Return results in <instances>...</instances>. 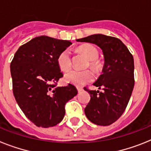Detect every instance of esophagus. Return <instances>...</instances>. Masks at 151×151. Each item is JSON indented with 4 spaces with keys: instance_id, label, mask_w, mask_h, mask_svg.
Listing matches in <instances>:
<instances>
[{
    "instance_id": "1",
    "label": "esophagus",
    "mask_w": 151,
    "mask_h": 151,
    "mask_svg": "<svg viewBox=\"0 0 151 151\" xmlns=\"http://www.w3.org/2000/svg\"><path fill=\"white\" fill-rule=\"evenodd\" d=\"M77 89H78V92H81L83 90V88H81V87H77Z\"/></svg>"
}]
</instances>
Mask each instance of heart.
<instances>
[{
	"label": "heart",
	"instance_id": "b5f03b06",
	"mask_svg": "<svg viewBox=\"0 0 151 151\" xmlns=\"http://www.w3.org/2000/svg\"><path fill=\"white\" fill-rule=\"evenodd\" d=\"M80 51L88 57V59L92 61V65L96 66V60L99 58V51L95 46L92 45H85L80 47ZM57 63L59 69L63 71L69 70L72 65L70 52L69 49H65L59 53L57 58ZM94 75L90 70H72L65 74V80L73 85L81 86L86 83L92 81Z\"/></svg>",
	"mask_w": 151,
	"mask_h": 151
}]
</instances>
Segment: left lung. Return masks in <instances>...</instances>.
I'll return each mask as SVG.
<instances>
[{
  "instance_id": "obj_1",
  "label": "left lung",
  "mask_w": 151,
  "mask_h": 151,
  "mask_svg": "<svg viewBox=\"0 0 151 151\" xmlns=\"http://www.w3.org/2000/svg\"><path fill=\"white\" fill-rule=\"evenodd\" d=\"M77 41L95 44L103 51V73L93 84L103 92L85 88L91 96L85 113L92 123L110 125L122 116L132 96L135 84L133 56L123 42L114 37L93 34Z\"/></svg>"
}]
</instances>
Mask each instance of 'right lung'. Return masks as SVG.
<instances>
[{"mask_svg": "<svg viewBox=\"0 0 151 151\" xmlns=\"http://www.w3.org/2000/svg\"><path fill=\"white\" fill-rule=\"evenodd\" d=\"M70 41L40 36L20 46L11 63L12 89L26 117L42 128L59 124L65 105L78 94L74 85L57 87L63 77L57 58L71 45Z\"/></svg>", "mask_w": 151, "mask_h": 151, "instance_id": "right-lung-1", "label": "right lung"}]
</instances>
